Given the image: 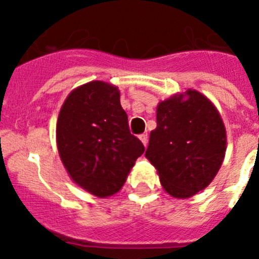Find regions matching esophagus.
<instances>
[{"label":"esophagus","mask_w":259,"mask_h":259,"mask_svg":"<svg viewBox=\"0 0 259 259\" xmlns=\"http://www.w3.org/2000/svg\"><path fill=\"white\" fill-rule=\"evenodd\" d=\"M139 139H141V142L143 143V146H147V142H148V136L147 134H146V133H143V134H141V136H139Z\"/></svg>","instance_id":"1"}]
</instances>
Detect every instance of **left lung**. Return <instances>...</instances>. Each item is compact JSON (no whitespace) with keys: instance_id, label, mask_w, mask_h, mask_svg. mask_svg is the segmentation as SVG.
<instances>
[{"instance_id":"obj_1","label":"left lung","mask_w":259,"mask_h":259,"mask_svg":"<svg viewBox=\"0 0 259 259\" xmlns=\"http://www.w3.org/2000/svg\"><path fill=\"white\" fill-rule=\"evenodd\" d=\"M156 123L145 156L156 168L164 190L184 199L207 188L227 150L226 127L217 107L189 89L157 104Z\"/></svg>"}]
</instances>
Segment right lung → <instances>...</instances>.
Instances as JSON below:
<instances>
[{
	"label": "right lung",
	"instance_id": "1",
	"mask_svg": "<svg viewBox=\"0 0 259 259\" xmlns=\"http://www.w3.org/2000/svg\"><path fill=\"white\" fill-rule=\"evenodd\" d=\"M58 154L74 183L107 198L120 192L145 146L130 134L118 87L103 80L67 95L56 127Z\"/></svg>",
	"mask_w": 259,
	"mask_h": 259
}]
</instances>
